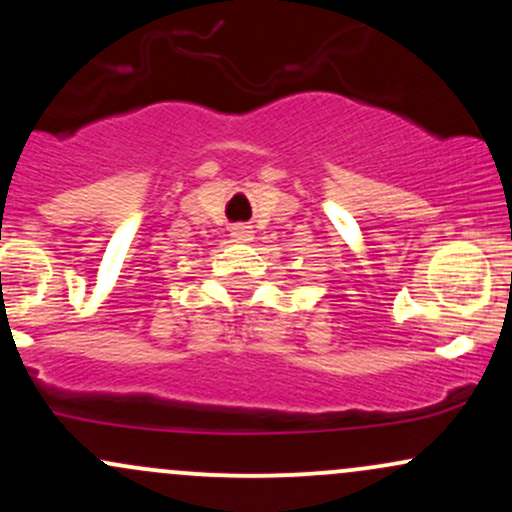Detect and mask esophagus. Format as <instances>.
<instances>
[{
    "label": "esophagus",
    "instance_id": "34e87169",
    "mask_svg": "<svg viewBox=\"0 0 512 512\" xmlns=\"http://www.w3.org/2000/svg\"><path fill=\"white\" fill-rule=\"evenodd\" d=\"M228 231H231V238L238 240V243H245L252 236V226H248V223H233Z\"/></svg>",
    "mask_w": 512,
    "mask_h": 512
}]
</instances>
